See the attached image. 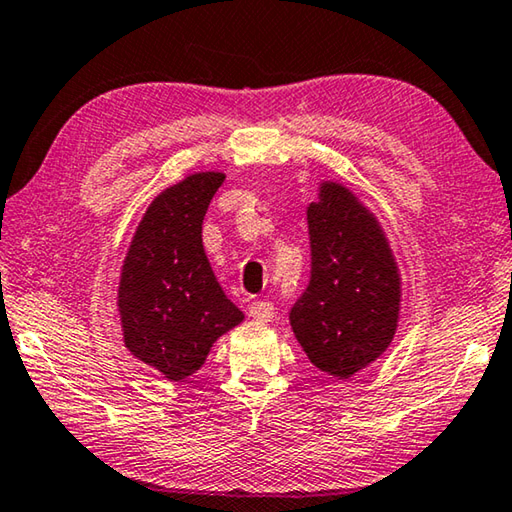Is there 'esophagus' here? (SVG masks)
Wrapping results in <instances>:
<instances>
[{
  "label": "esophagus",
  "mask_w": 512,
  "mask_h": 512,
  "mask_svg": "<svg viewBox=\"0 0 512 512\" xmlns=\"http://www.w3.org/2000/svg\"><path fill=\"white\" fill-rule=\"evenodd\" d=\"M247 312H249V317L256 321H272L274 319V306L270 301H251Z\"/></svg>",
  "instance_id": "1"
}]
</instances>
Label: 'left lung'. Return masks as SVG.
Listing matches in <instances>:
<instances>
[{
	"label": "left lung",
	"mask_w": 512,
	"mask_h": 512,
	"mask_svg": "<svg viewBox=\"0 0 512 512\" xmlns=\"http://www.w3.org/2000/svg\"><path fill=\"white\" fill-rule=\"evenodd\" d=\"M312 270L290 310L319 371L348 380L387 351L400 317V272L380 222L353 191L321 182L308 206Z\"/></svg>",
	"instance_id": "1"
}]
</instances>
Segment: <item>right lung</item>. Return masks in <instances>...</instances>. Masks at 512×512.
Wrapping results in <instances>:
<instances>
[{"mask_svg":"<svg viewBox=\"0 0 512 512\" xmlns=\"http://www.w3.org/2000/svg\"><path fill=\"white\" fill-rule=\"evenodd\" d=\"M224 173H195L161 191L143 213L121 267L125 348L168 380L204 364L215 339L245 315L222 292L202 245V220Z\"/></svg>","mask_w":512,"mask_h":512,"instance_id":"add662e5","label":"right lung"}]
</instances>
